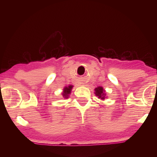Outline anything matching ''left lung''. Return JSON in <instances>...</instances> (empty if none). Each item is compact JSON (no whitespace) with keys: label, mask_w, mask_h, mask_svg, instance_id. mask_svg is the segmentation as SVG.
<instances>
[{"label":"left lung","mask_w":157,"mask_h":157,"mask_svg":"<svg viewBox=\"0 0 157 157\" xmlns=\"http://www.w3.org/2000/svg\"><path fill=\"white\" fill-rule=\"evenodd\" d=\"M95 95L97 97H98L99 99L100 100H105V90L103 89V88L101 87V86H98V87L95 88Z\"/></svg>","instance_id":"1"}]
</instances>
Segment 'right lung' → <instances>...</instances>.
<instances>
[{
  "label": "right lung",
  "mask_w": 157,
  "mask_h": 157,
  "mask_svg": "<svg viewBox=\"0 0 157 157\" xmlns=\"http://www.w3.org/2000/svg\"><path fill=\"white\" fill-rule=\"evenodd\" d=\"M72 88H73V86H71V85H70V86H66V87L64 88L63 91L62 93L63 97L64 98H68V96H69V94H71Z\"/></svg>",
  "instance_id": "add662e5"
}]
</instances>
